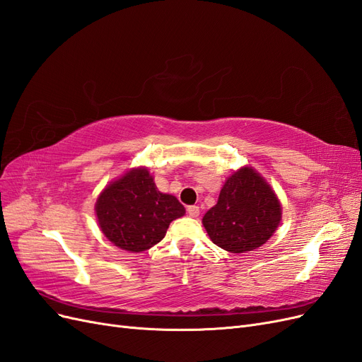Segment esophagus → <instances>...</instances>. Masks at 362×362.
Segmentation results:
<instances>
[{"mask_svg":"<svg viewBox=\"0 0 362 362\" xmlns=\"http://www.w3.org/2000/svg\"><path fill=\"white\" fill-rule=\"evenodd\" d=\"M187 213H189L190 217H198L199 216V206L198 205L187 206Z\"/></svg>","mask_w":362,"mask_h":362,"instance_id":"1","label":"esophagus"}]
</instances>
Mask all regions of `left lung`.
Masks as SVG:
<instances>
[{
  "label": "left lung",
  "instance_id": "1",
  "mask_svg": "<svg viewBox=\"0 0 362 362\" xmlns=\"http://www.w3.org/2000/svg\"><path fill=\"white\" fill-rule=\"evenodd\" d=\"M281 217V202L269 182L255 169L242 168L225 181L202 223L214 245L243 254L264 245Z\"/></svg>",
  "mask_w": 362,
  "mask_h": 362
}]
</instances>
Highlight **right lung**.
<instances>
[{"instance_id": "1", "label": "right lung", "mask_w": 362, "mask_h": 362, "mask_svg": "<svg viewBox=\"0 0 362 362\" xmlns=\"http://www.w3.org/2000/svg\"><path fill=\"white\" fill-rule=\"evenodd\" d=\"M95 211L101 231L115 246L144 252L161 242L185 208L175 196L158 192L146 168H137L107 185Z\"/></svg>"}]
</instances>
